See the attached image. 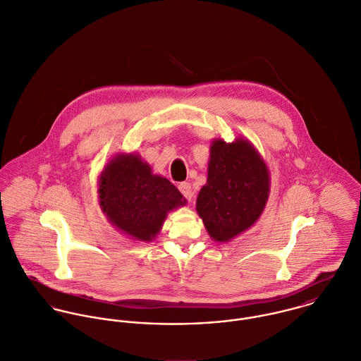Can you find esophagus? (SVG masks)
Returning a JSON list of instances; mask_svg holds the SVG:
<instances>
[{
	"mask_svg": "<svg viewBox=\"0 0 361 361\" xmlns=\"http://www.w3.org/2000/svg\"><path fill=\"white\" fill-rule=\"evenodd\" d=\"M178 190H180V192L183 194V197H184L185 200H188V201H191V198L194 197V192H192V188H191V184H190V183H181V184L178 185Z\"/></svg>",
	"mask_w": 361,
	"mask_h": 361,
	"instance_id": "esophagus-1",
	"label": "esophagus"
}]
</instances>
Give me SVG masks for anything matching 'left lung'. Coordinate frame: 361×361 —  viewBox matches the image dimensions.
<instances>
[{
	"label": "left lung",
	"instance_id": "1",
	"mask_svg": "<svg viewBox=\"0 0 361 361\" xmlns=\"http://www.w3.org/2000/svg\"><path fill=\"white\" fill-rule=\"evenodd\" d=\"M269 194L265 163L244 140L211 146L208 181L197 198V211L215 241H228L251 227Z\"/></svg>",
	"mask_w": 361,
	"mask_h": 361
}]
</instances>
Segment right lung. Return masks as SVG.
I'll return each mask as SVG.
<instances>
[{"label": "right lung", "instance_id": "right-lung-1", "mask_svg": "<svg viewBox=\"0 0 361 361\" xmlns=\"http://www.w3.org/2000/svg\"><path fill=\"white\" fill-rule=\"evenodd\" d=\"M99 198L109 220L141 241H150L167 212L187 202L169 180L152 174L137 154H121L107 164L99 181Z\"/></svg>", "mask_w": 361, "mask_h": 361}]
</instances>
